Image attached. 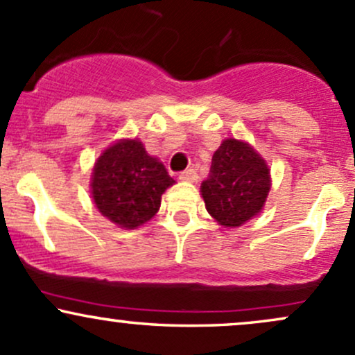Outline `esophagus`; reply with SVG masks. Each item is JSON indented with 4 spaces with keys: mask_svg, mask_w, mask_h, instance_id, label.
<instances>
[{
    "mask_svg": "<svg viewBox=\"0 0 355 355\" xmlns=\"http://www.w3.org/2000/svg\"><path fill=\"white\" fill-rule=\"evenodd\" d=\"M180 178L182 182H197V178H198V173L193 168H189V170H185V171H182L180 173Z\"/></svg>",
    "mask_w": 355,
    "mask_h": 355,
    "instance_id": "34e87169",
    "label": "esophagus"
}]
</instances>
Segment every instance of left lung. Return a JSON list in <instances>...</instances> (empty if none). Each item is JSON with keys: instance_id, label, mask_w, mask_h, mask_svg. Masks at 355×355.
Segmentation results:
<instances>
[{"instance_id": "left-lung-1", "label": "left lung", "mask_w": 355, "mask_h": 355, "mask_svg": "<svg viewBox=\"0 0 355 355\" xmlns=\"http://www.w3.org/2000/svg\"><path fill=\"white\" fill-rule=\"evenodd\" d=\"M270 168L248 143L227 138L214 153L200 192L205 209L224 227H239L258 216L270 192Z\"/></svg>"}]
</instances>
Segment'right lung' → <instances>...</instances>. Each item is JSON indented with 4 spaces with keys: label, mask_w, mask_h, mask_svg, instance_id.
<instances>
[{
    "label": "right lung",
    "mask_w": 355,
    "mask_h": 355,
    "mask_svg": "<svg viewBox=\"0 0 355 355\" xmlns=\"http://www.w3.org/2000/svg\"><path fill=\"white\" fill-rule=\"evenodd\" d=\"M173 184L163 163L150 157L139 139H121L97 158L91 189L104 217L135 229L158 212L163 192Z\"/></svg>",
    "instance_id": "add662e5"
}]
</instances>
